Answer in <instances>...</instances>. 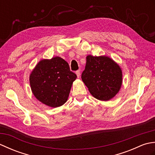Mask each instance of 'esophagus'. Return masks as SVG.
<instances>
[{
	"label": "esophagus",
	"instance_id": "obj_1",
	"mask_svg": "<svg viewBox=\"0 0 155 155\" xmlns=\"http://www.w3.org/2000/svg\"><path fill=\"white\" fill-rule=\"evenodd\" d=\"M76 74H77L78 78H79L80 76H81V71H76Z\"/></svg>",
	"mask_w": 155,
	"mask_h": 155
}]
</instances>
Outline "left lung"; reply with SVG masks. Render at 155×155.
Instances as JSON below:
<instances>
[{
  "mask_svg": "<svg viewBox=\"0 0 155 155\" xmlns=\"http://www.w3.org/2000/svg\"><path fill=\"white\" fill-rule=\"evenodd\" d=\"M81 78L94 98L107 101L119 91L123 73L119 65L110 58L88 55Z\"/></svg>",
  "mask_w": 155,
  "mask_h": 155,
  "instance_id": "1",
  "label": "left lung"
}]
</instances>
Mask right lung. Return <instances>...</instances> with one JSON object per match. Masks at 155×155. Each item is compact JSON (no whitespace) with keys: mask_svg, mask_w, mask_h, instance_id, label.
<instances>
[{"mask_svg":"<svg viewBox=\"0 0 155 155\" xmlns=\"http://www.w3.org/2000/svg\"><path fill=\"white\" fill-rule=\"evenodd\" d=\"M77 75L70 71L67 61L59 57L42 59L29 77L32 93L37 100L51 107L67 102Z\"/></svg>","mask_w":155,"mask_h":155,"instance_id":"add662e5","label":"right lung"}]
</instances>
